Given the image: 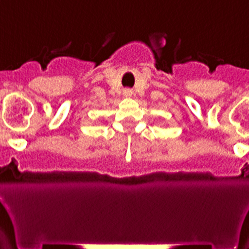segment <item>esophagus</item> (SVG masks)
<instances>
[{
    "label": "esophagus",
    "mask_w": 249,
    "mask_h": 249,
    "mask_svg": "<svg viewBox=\"0 0 249 249\" xmlns=\"http://www.w3.org/2000/svg\"><path fill=\"white\" fill-rule=\"evenodd\" d=\"M131 95H132V91H131L130 89H125V90H124V96H126V97H130Z\"/></svg>",
    "instance_id": "34e87169"
}]
</instances>
